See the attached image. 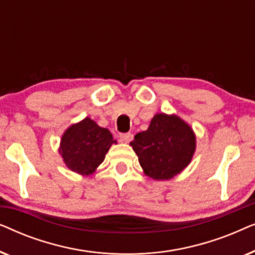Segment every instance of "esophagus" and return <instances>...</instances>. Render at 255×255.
Segmentation results:
<instances>
[{"mask_svg":"<svg viewBox=\"0 0 255 255\" xmlns=\"http://www.w3.org/2000/svg\"><path fill=\"white\" fill-rule=\"evenodd\" d=\"M120 138H121V140L123 141V142H130L132 139H133V134L132 133H122V134H120Z\"/></svg>","mask_w":255,"mask_h":255,"instance_id":"esophagus-1","label":"esophagus"}]
</instances>
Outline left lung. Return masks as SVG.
Instances as JSON below:
<instances>
[{
  "label": "left lung",
  "instance_id": "8db88e82",
  "mask_svg": "<svg viewBox=\"0 0 255 255\" xmlns=\"http://www.w3.org/2000/svg\"><path fill=\"white\" fill-rule=\"evenodd\" d=\"M130 146L146 176L166 181L190 163L196 151V134L177 115L155 114L147 130L135 134Z\"/></svg>",
  "mask_w": 255,
  "mask_h": 255
}]
</instances>
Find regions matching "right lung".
I'll list each match as a JSON object with an SVG mask.
<instances>
[{
  "instance_id": "1",
  "label": "right lung",
  "mask_w": 255,
  "mask_h": 255,
  "mask_svg": "<svg viewBox=\"0 0 255 255\" xmlns=\"http://www.w3.org/2000/svg\"><path fill=\"white\" fill-rule=\"evenodd\" d=\"M113 144L117 141L111 132L86 117L66 128L58 151L69 170L88 176L103 162Z\"/></svg>"
}]
</instances>
